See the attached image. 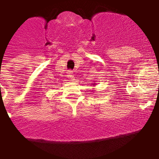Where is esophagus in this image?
Wrapping results in <instances>:
<instances>
[{"instance_id":"obj_1","label":"esophagus","mask_w":159,"mask_h":159,"mask_svg":"<svg viewBox=\"0 0 159 159\" xmlns=\"http://www.w3.org/2000/svg\"><path fill=\"white\" fill-rule=\"evenodd\" d=\"M67 77H68V78H70V80H71V81H73V80H74V75L72 74L71 72H68V74H67Z\"/></svg>"}]
</instances>
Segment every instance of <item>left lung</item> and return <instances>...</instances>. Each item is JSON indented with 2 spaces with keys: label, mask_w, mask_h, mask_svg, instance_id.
Instances as JSON below:
<instances>
[{
  "label": "left lung",
  "mask_w": 159,
  "mask_h": 159,
  "mask_svg": "<svg viewBox=\"0 0 159 159\" xmlns=\"http://www.w3.org/2000/svg\"><path fill=\"white\" fill-rule=\"evenodd\" d=\"M93 85H96V83H93Z\"/></svg>",
  "instance_id": "1"
}]
</instances>
